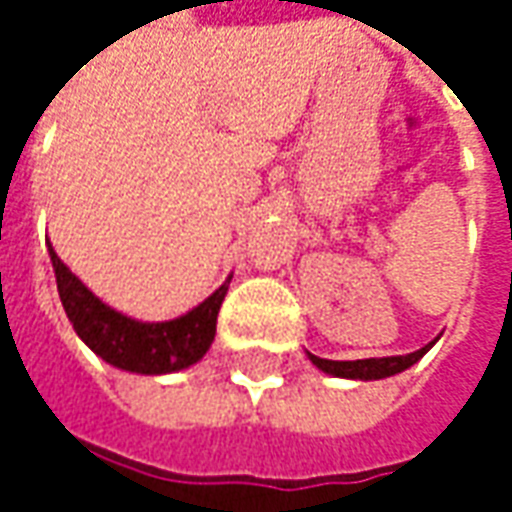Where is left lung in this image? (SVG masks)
Returning a JSON list of instances; mask_svg holds the SVG:
<instances>
[{
	"mask_svg": "<svg viewBox=\"0 0 512 512\" xmlns=\"http://www.w3.org/2000/svg\"><path fill=\"white\" fill-rule=\"evenodd\" d=\"M434 344V341H431ZM431 344L411 352V355H397V358H380V360H327L310 355V360L327 375L335 377H355V380H380V377H392L397 372H406L408 366H414L431 349Z\"/></svg>",
	"mask_w": 512,
	"mask_h": 512,
	"instance_id": "left-lung-1",
	"label": "left lung"
}]
</instances>
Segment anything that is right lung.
Returning <instances> with one entry per match:
<instances>
[{
  "label": "right lung",
  "instance_id": "right-lung-1",
  "mask_svg": "<svg viewBox=\"0 0 512 512\" xmlns=\"http://www.w3.org/2000/svg\"><path fill=\"white\" fill-rule=\"evenodd\" d=\"M50 262L56 270L58 296L78 338L106 363L137 375H166L197 363L208 352V346L214 344L216 315L225 301L231 279L188 315L163 324H143L120 315L112 307H106L101 298L92 296L72 276L70 267L58 259L53 245H50Z\"/></svg>",
  "mask_w": 512,
  "mask_h": 512
}]
</instances>
